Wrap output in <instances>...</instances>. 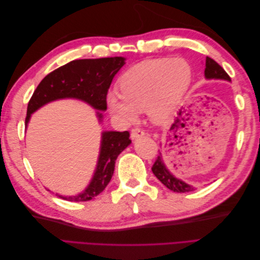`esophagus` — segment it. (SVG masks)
Here are the masks:
<instances>
[{
  "mask_svg": "<svg viewBox=\"0 0 260 260\" xmlns=\"http://www.w3.org/2000/svg\"><path fill=\"white\" fill-rule=\"evenodd\" d=\"M144 135H145L144 130L141 129V128H133V129L131 130V139H132V140H136V139H138V138L143 137Z\"/></svg>",
  "mask_w": 260,
  "mask_h": 260,
  "instance_id": "34e87169",
  "label": "esophagus"
}]
</instances>
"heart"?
Here are the masks:
<instances>
[{
    "mask_svg": "<svg viewBox=\"0 0 260 260\" xmlns=\"http://www.w3.org/2000/svg\"><path fill=\"white\" fill-rule=\"evenodd\" d=\"M192 80V67L182 57L144 60L125 72L119 91L111 92L107 104L113 114L131 123L138 109L146 108L156 123H165L175 115Z\"/></svg>",
    "mask_w": 260,
    "mask_h": 260,
    "instance_id": "obj_1",
    "label": "heart"
}]
</instances>
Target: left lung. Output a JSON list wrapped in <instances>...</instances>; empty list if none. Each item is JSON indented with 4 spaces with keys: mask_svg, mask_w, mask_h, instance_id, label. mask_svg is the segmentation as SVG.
<instances>
[{
    "mask_svg": "<svg viewBox=\"0 0 260 260\" xmlns=\"http://www.w3.org/2000/svg\"><path fill=\"white\" fill-rule=\"evenodd\" d=\"M205 77L207 79H222L231 81L230 76L228 75L224 69L220 66L217 61H215L210 57H206L205 62ZM180 115V113H179ZM181 120V117H177L176 122L178 123ZM153 174L156 176L160 182L167 186L169 190L177 192V193H184V192H191L194 190V187L190 184H186L183 181L177 179L176 177L170 174V171L165 166V164L161 159V156H157V158L152 167Z\"/></svg>",
    "mask_w": 260,
    "mask_h": 260,
    "instance_id": "left-lung-1",
    "label": "left lung"
}]
</instances>
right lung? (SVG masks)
Returning <instances> with one entry per match:
<instances>
[{
	"label": "right lung",
	"instance_id": "add662e5",
	"mask_svg": "<svg viewBox=\"0 0 260 260\" xmlns=\"http://www.w3.org/2000/svg\"><path fill=\"white\" fill-rule=\"evenodd\" d=\"M123 65V57H105L76 59L55 69L44 77L31 96L27 107L26 125L31 114L58 99H78L99 111H106L108 89L113 78ZM98 117L101 120L103 116L98 112ZM102 135L98 166L88 187L80 194L68 198L56 194L58 198L69 202H86L104 191L113 177L118 155L131 143V140L128 131H106Z\"/></svg>",
	"mask_w": 260,
	"mask_h": 260
}]
</instances>
